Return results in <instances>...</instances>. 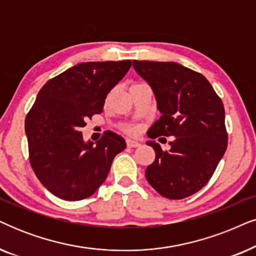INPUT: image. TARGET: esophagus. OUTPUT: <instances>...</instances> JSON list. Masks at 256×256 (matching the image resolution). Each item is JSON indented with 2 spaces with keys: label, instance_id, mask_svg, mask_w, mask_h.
Returning a JSON list of instances; mask_svg holds the SVG:
<instances>
[{
  "label": "esophagus",
  "instance_id": "esophagus-1",
  "mask_svg": "<svg viewBox=\"0 0 256 256\" xmlns=\"http://www.w3.org/2000/svg\"><path fill=\"white\" fill-rule=\"evenodd\" d=\"M126 144H127V147L128 148L140 147V144H138V141H134V140H127V141H126Z\"/></svg>",
  "mask_w": 256,
  "mask_h": 256
}]
</instances>
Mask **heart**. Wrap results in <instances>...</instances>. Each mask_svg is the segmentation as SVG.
Returning a JSON list of instances; mask_svg holds the SVG:
<instances>
[{"mask_svg": "<svg viewBox=\"0 0 256 256\" xmlns=\"http://www.w3.org/2000/svg\"><path fill=\"white\" fill-rule=\"evenodd\" d=\"M142 84H132V87H138V86H142ZM120 129L122 132H124L126 134H129V135H135L136 132H138V127H135V126H132V124H122Z\"/></svg>", "mask_w": 256, "mask_h": 256, "instance_id": "b5f03b06", "label": "heart"}]
</instances>
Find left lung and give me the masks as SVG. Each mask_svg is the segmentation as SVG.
Instances as JSON below:
<instances>
[{
  "instance_id": "1",
  "label": "left lung",
  "mask_w": 256,
  "mask_h": 256,
  "mask_svg": "<svg viewBox=\"0 0 256 256\" xmlns=\"http://www.w3.org/2000/svg\"><path fill=\"white\" fill-rule=\"evenodd\" d=\"M132 67L152 88L162 112L148 136H174L168 150L148 142L155 160L146 178L162 196H190L208 184L227 149L224 104L204 75L178 63L134 60Z\"/></svg>"
}]
</instances>
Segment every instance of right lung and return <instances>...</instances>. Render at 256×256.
<instances>
[{"mask_svg": "<svg viewBox=\"0 0 256 256\" xmlns=\"http://www.w3.org/2000/svg\"><path fill=\"white\" fill-rule=\"evenodd\" d=\"M132 67L126 61L84 62L49 80L26 116L29 162L55 196L78 201L104 184L112 162L126 148L124 138L106 130L84 141L86 121L104 110L108 92Z\"/></svg>", "mask_w": 256, "mask_h": 256, "instance_id": "add662e5", "label": "right lung"}]
</instances>
